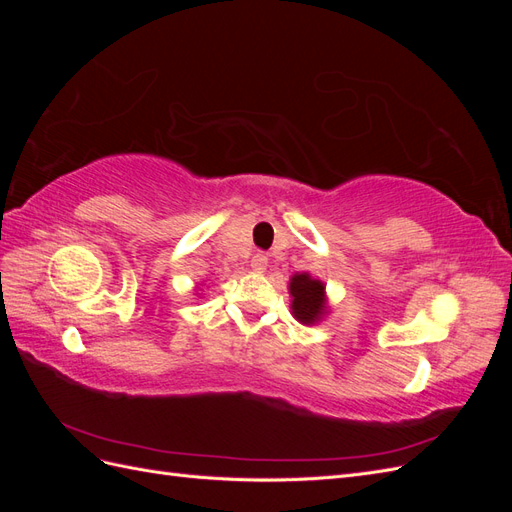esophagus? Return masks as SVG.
<instances>
[{
    "label": "esophagus",
    "instance_id": "1",
    "mask_svg": "<svg viewBox=\"0 0 512 512\" xmlns=\"http://www.w3.org/2000/svg\"><path fill=\"white\" fill-rule=\"evenodd\" d=\"M250 265H252L254 271H265L267 265H269V258H267V254L256 252V254L252 256V260H250Z\"/></svg>",
    "mask_w": 512,
    "mask_h": 512
}]
</instances>
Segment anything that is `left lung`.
Wrapping results in <instances>:
<instances>
[{"label":"left lung","instance_id":"obj_1","mask_svg":"<svg viewBox=\"0 0 512 512\" xmlns=\"http://www.w3.org/2000/svg\"><path fill=\"white\" fill-rule=\"evenodd\" d=\"M292 314L303 324H312L324 314V286L307 273L294 275L290 282Z\"/></svg>","mask_w":512,"mask_h":512}]
</instances>
